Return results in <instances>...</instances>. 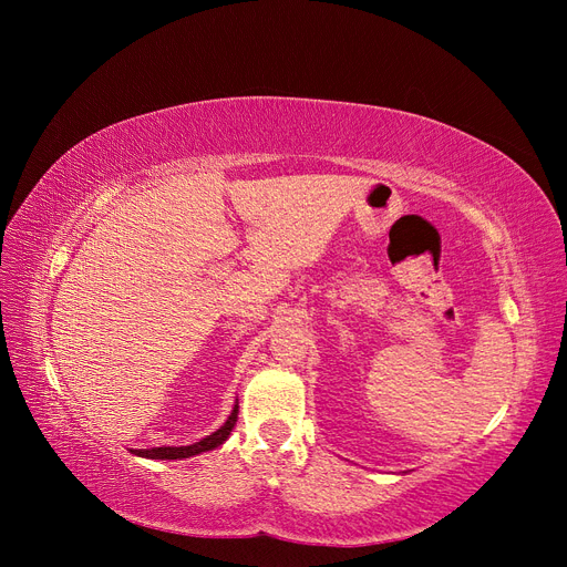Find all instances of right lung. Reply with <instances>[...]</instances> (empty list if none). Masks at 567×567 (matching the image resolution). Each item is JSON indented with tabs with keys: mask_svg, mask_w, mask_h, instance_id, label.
Here are the masks:
<instances>
[{
	"mask_svg": "<svg viewBox=\"0 0 567 567\" xmlns=\"http://www.w3.org/2000/svg\"><path fill=\"white\" fill-rule=\"evenodd\" d=\"M236 413H238V406L234 404V409L229 413V419L225 421V425L218 432L208 434L206 439H202V441H197L193 445H182V449H172V445H165V449L135 451V455L148 457V460H184V457H193V455H199V453H206V451H214V449H218L223 441H227L231 427L236 425Z\"/></svg>",
	"mask_w": 567,
	"mask_h": 567,
	"instance_id": "add662e5",
	"label": "right lung"
}]
</instances>
